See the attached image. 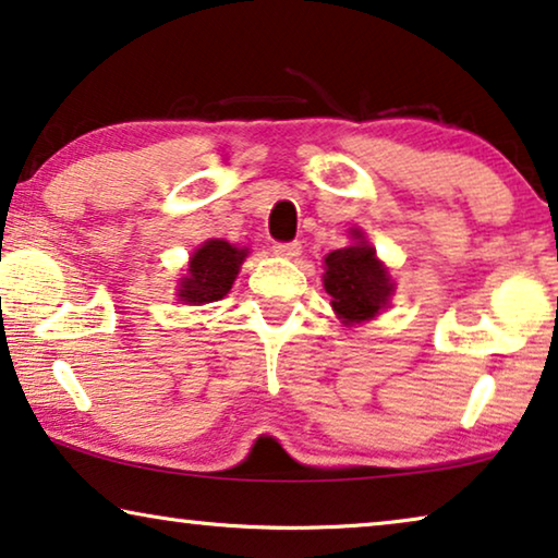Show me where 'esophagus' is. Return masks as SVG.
Masks as SVG:
<instances>
[{
	"mask_svg": "<svg viewBox=\"0 0 558 558\" xmlns=\"http://www.w3.org/2000/svg\"><path fill=\"white\" fill-rule=\"evenodd\" d=\"M272 252L278 257H286V259H295L301 255V242H278L272 247Z\"/></svg>",
	"mask_w": 558,
	"mask_h": 558,
	"instance_id": "1",
	"label": "esophagus"
}]
</instances>
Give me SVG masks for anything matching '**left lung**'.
<instances>
[{
    "mask_svg": "<svg viewBox=\"0 0 558 558\" xmlns=\"http://www.w3.org/2000/svg\"><path fill=\"white\" fill-rule=\"evenodd\" d=\"M352 240L349 247L324 257V288L331 295V308L347 326L375 318L396 293L388 267L377 259L365 234L352 229Z\"/></svg>",
    "mask_w": 558,
    "mask_h": 558,
    "instance_id": "8db88e82",
    "label": "left lung"
}]
</instances>
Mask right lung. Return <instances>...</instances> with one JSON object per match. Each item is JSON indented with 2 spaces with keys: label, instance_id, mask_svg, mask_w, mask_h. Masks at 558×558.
I'll use <instances>...</instances> for the list:
<instances>
[{
  "label": "right lung",
  "instance_id": "1",
  "mask_svg": "<svg viewBox=\"0 0 558 558\" xmlns=\"http://www.w3.org/2000/svg\"><path fill=\"white\" fill-rule=\"evenodd\" d=\"M244 257H247V250L234 247L225 240L204 242L189 259V272L178 286V299L189 306L221 301L234 286Z\"/></svg>",
  "mask_w": 558,
  "mask_h": 558
}]
</instances>
